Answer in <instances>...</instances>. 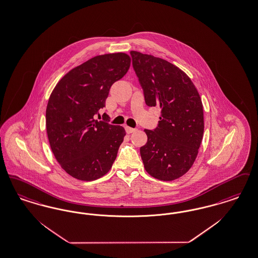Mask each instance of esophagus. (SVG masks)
<instances>
[{
	"label": "esophagus",
	"mask_w": 258,
	"mask_h": 258,
	"mask_svg": "<svg viewBox=\"0 0 258 258\" xmlns=\"http://www.w3.org/2000/svg\"><path fill=\"white\" fill-rule=\"evenodd\" d=\"M124 128H125V132H126V134H133V133H134V132H136V128L131 127V126H125Z\"/></svg>",
	"instance_id": "34e87169"
}]
</instances>
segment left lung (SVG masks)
Instances as JSON below:
<instances>
[{
  "label": "left lung",
  "mask_w": 258,
  "mask_h": 258,
  "mask_svg": "<svg viewBox=\"0 0 258 258\" xmlns=\"http://www.w3.org/2000/svg\"><path fill=\"white\" fill-rule=\"evenodd\" d=\"M134 69L148 106L161 109L154 131L140 155L148 174L171 181L194 164L204 136V107L191 79L174 64L152 54L131 52Z\"/></svg>",
  "instance_id": "1"
}]
</instances>
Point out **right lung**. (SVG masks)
I'll use <instances>...</instances> for the list:
<instances>
[{
  "label": "right lung",
  "instance_id": "right-lung-1",
  "mask_svg": "<svg viewBox=\"0 0 258 258\" xmlns=\"http://www.w3.org/2000/svg\"><path fill=\"white\" fill-rule=\"evenodd\" d=\"M130 66L124 52L97 55L64 75L52 90L46 108L49 143L62 169L77 179H98L112 167L124 128L95 115Z\"/></svg>",
  "mask_w": 258,
  "mask_h": 258
}]
</instances>
